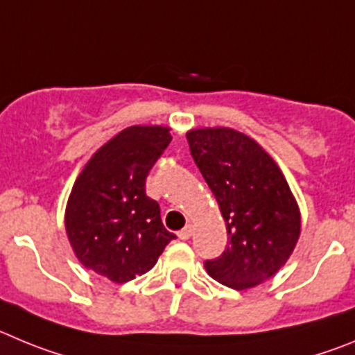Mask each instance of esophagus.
<instances>
[{
    "label": "esophagus",
    "mask_w": 355,
    "mask_h": 355,
    "mask_svg": "<svg viewBox=\"0 0 355 355\" xmlns=\"http://www.w3.org/2000/svg\"><path fill=\"white\" fill-rule=\"evenodd\" d=\"M191 235H193V226L191 225H187L184 230L178 232V239H180V241H187V239H191Z\"/></svg>",
    "instance_id": "1"
}]
</instances>
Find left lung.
I'll list each match as a JSON object with an SVG mask.
<instances>
[{
  "label": "left lung",
  "instance_id": "1",
  "mask_svg": "<svg viewBox=\"0 0 355 355\" xmlns=\"http://www.w3.org/2000/svg\"><path fill=\"white\" fill-rule=\"evenodd\" d=\"M191 155L219 203L230 244L207 260L210 277L245 290L272 277L301 235V210L279 166L253 138L230 127L187 132Z\"/></svg>",
  "mask_w": 355,
  "mask_h": 355
}]
</instances>
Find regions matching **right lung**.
<instances>
[{
    "label": "right lung",
    "mask_w": 355,
    "mask_h": 355,
    "mask_svg": "<svg viewBox=\"0 0 355 355\" xmlns=\"http://www.w3.org/2000/svg\"><path fill=\"white\" fill-rule=\"evenodd\" d=\"M170 141V127H127L85 164L67 201L65 230L86 269L127 283L148 272L175 239L145 193L146 175Z\"/></svg>",
    "instance_id": "right-lung-1"
}]
</instances>
